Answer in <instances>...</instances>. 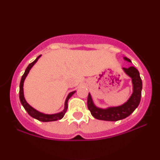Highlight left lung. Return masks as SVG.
Here are the masks:
<instances>
[{"label": "left lung", "mask_w": 160, "mask_h": 160, "mask_svg": "<svg viewBox=\"0 0 160 160\" xmlns=\"http://www.w3.org/2000/svg\"><path fill=\"white\" fill-rule=\"evenodd\" d=\"M124 60L131 62L129 58L124 57ZM124 72L132 78L133 86V92L130 98L123 104L117 107H109L105 109L96 107L93 102L90 93L88 95L87 106L91 114L95 119L105 121H118L126 118L138 108L141 101L142 81L138 71L133 66L126 68H122Z\"/></svg>", "instance_id": "left-lung-1"}]
</instances>
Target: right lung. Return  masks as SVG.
<instances>
[{"mask_svg":"<svg viewBox=\"0 0 160 160\" xmlns=\"http://www.w3.org/2000/svg\"><path fill=\"white\" fill-rule=\"evenodd\" d=\"M41 56V55L37 57V58L34 60V62H32L31 64H29L28 66L27 67V68L25 69V73L22 75L21 79V81H20V85H19V99H20V102H21V104H22V106L25 108V110L28 112L29 115L31 117H33V118L36 119V120L42 121V122H51V121H56L58 120H61V119L63 118V117L65 116V113H66L68 109V102L69 98L72 96L74 94L75 92H70L68 95L67 96V98H66L65 102V108L62 112H59V113H54V114H45V113H41V112L37 111V110L33 108L30 104H28V103L26 102L25 100V97H24V92H23V84H24V81H25V78H26L28 74L29 73L30 70L33 66L34 65V64L38 62V60L39 59L40 57Z\"/></svg>","mask_w":160,"mask_h":160,"instance_id":"right-lung-1","label":"right lung"}]
</instances>
